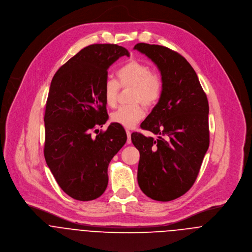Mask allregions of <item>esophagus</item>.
Here are the masks:
<instances>
[{"label": "esophagus", "instance_id": "esophagus-1", "mask_svg": "<svg viewBox=\"0 0 252 252\" xmlns=\"http://www.w3.org/2000/svg\"><path fill=\"white\" fill-rule=\"evenodd\" d=\"M126 135H127L126 142H127V144H130L131 143V132L128 129H126Z\"/></svg>", "mask_w": 252, "mask_h": 252}]
</instances>
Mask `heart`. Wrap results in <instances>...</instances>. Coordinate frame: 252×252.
<instances>
[{
  "label": "heart",
  "mask_w": 252,
  "mask_h": 252,
  "mask_svg": "<svg viewBox=\"0 0 252 252\" xmlns=\"http://www.w3.org/2000/svg\"><path fill=\"white\" fill-rule=\"evenodd\" d=\"M118 81L108 78L104 82L102 95L108 107H115L118 102L120 87L132 88L128 106L119 108L111 116V120L125 127H133L144 118L141 104L150 108L160 99L162 93L161 76L151 71V67L137 60L127 61L117 72Z\"/></svg>",
  "instance_id": "heart-1"
}]
</instances>
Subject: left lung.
Returning a JSON list of instances; mask_svg holds the SVG:
<instances>
[{
  "instance_id": "obj_1",
  "label": "left lung",
  "mask_w": 252,
  "mask_h": 252,
  "mask_svg": "<svg viewBox=\"0 0 252 252\" xmlns=\"http://www.w3.org/2000/svg\"><path fill=\"white\" fill-rule=\"evenodd\" d=\"M134 49L158 66L163 83L157 105L140 125L157 138L131 134L140 154L137 181L148 197L171 201L193 186L208 150V100L196 72L182 55L146 43Z\"/></svg>"
}]
</instances>
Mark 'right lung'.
Segmentation results:
<instances>
[{
    "label": "right lung",
    "mask_w": 252,
    "mask_h": 252,
    "mask_svg": "<svg viewBox=\"0 0 252 252\" xmlns=\"http://www.w3.org/2000/svg\"><path fill=\"white\" fill-rule=\"evenodd\" d=\"M128 51L116 44H93L80 50L55 73L44 116V156L60 188L70 197L89 201L108 186V166L125 145V128L109 119L102 95L108 68Z\"/></svg>",
    "instance_id": "right-lung-1"
}]
</instances>
